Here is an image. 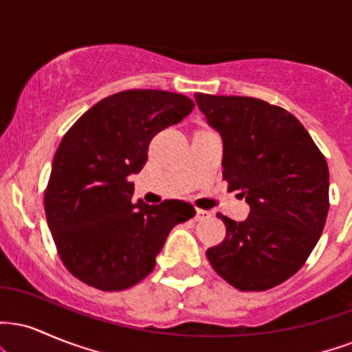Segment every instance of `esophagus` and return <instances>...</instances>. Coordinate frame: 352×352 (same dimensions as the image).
<instances>
[{
    "label": "esophagus",
    "mask_w": 352,
    "mask_h": 352,
    "mask_svg": "<svg viewBox=\"0 0 352 352\" xmlns=\"http://www.w3.org/2000/svg\"><path fill=\"white\" fill-rule=\"evenodd\" d=\"M210 217H212V213L207 212V210L197 208V212H195V220H197V221H204V220H208Z\"/></svg>",
    "instance_id": "esophagus-1"
}]
</instances>
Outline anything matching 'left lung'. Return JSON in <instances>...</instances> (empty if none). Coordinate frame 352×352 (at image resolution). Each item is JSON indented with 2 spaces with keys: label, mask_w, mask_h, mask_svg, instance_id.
I'll return each instance as SVG.
<instances>
[{
  "label": "left lung",
  "mask_w": 352,
  "mask_h": 352,
  "mask_svg": "<svg viewBox=\"0 0 352 352\" xmlns=\"http://www.w3.org/2000/svg\"><path fill=\"white\" fill-rule=\"evenodd\" d=\"M197 106L223 140V180L250 205L245 221L207 250L213 270L240 292L292 278L316 246L329 210V170L302 124L283 107L241 96L197 92Z\"/></svg>",
  "instance_id": "8db88e82"
}]
</instances>
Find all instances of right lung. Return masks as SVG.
<instances>
[{
    "label": "right lung",
    "mask_w": 352,
    "mask_h": 352,
    "mask_svg": "<svg viewBox=\"0 0 352 352\" xmlns=\"http://www.w3.org/2000/svg\"><path fill=\"white\" fill-rule=\"evenodd\" d=\"M195 107L177 92L131 89L99 100L60 140L44 210L64 266L92 288L120 292L155 266L170 230L195 215L187 201L132 204L152 137Z\"/></svg>",
    "instance_id": "1"
}]
</instances>
